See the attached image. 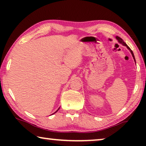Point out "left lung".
<instances>
[{
	"label": "left lung",
	"mask_w": 146,
	"mask_h": 146,
	"mask_svg": "<svg viewBox=\"0 0 146 146\" xmlns=\"http://www.w3.org/2000/svg\"><path fill=\"white\" fill-rule=\"evenodd\" d=\"M116 39L117 40H118V42L119 43H121V44H122L123 45H124V46H126L127 48H128L129 50V51L131 52V54H132V56H133V59H134V60H135V57H134V55H133V52H132V50H131L129 48V47L128 46H127L126 44H125L124 42H123V40L120 37H119V36H116Z\"/></svg>",
	"instance_id": "left-lung-1"
}]
</instances>
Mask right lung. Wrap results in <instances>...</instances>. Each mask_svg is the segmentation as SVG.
<instances>
[{"label":"right lung","mask_w":146,"mask_h":146,"mask_svg":"<svg viewBox=\"0 0 146 146\" xmlns=\"http://www.w3.org/2000/svg\"><path fill=\"white\" fill-rule=\"evenodd\" d=\"M58 110H59V109H58ZM58 110H57V111H58ZM56 112H55V113H56Z\"/></svg>","instance_id":"right-lung-1"}]
</instances>
